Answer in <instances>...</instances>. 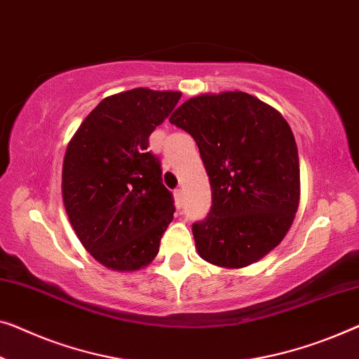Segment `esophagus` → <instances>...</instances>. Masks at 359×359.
<instances>
[{
	"instance_id": "34e87169",
	"label": "esophagus",
	"mask_w": 359,
	"mask_h": 359,
	"mask_svg": "<svg viewBox=\"0 0 359 359\" xmlns=\"http://www.w3.org/2000/svg\"><path fill=\"white\" fill-rule=\"evenodd\" d=\"M173 196H175V204H176V207H180L183 205V201H184V196H183V189H175L173 191Z\"/></svg>"
}]
</instances>
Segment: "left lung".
Instances as JSON below:
<instances>
[{
	"instance_id": "8db88e82",
	"label": "left lung",
	"mask_w": 359,
	"mask_h": 359,
	"mask_svg": "<svg viewBox=\"0 0 359 359\" xmlns=\"http://www.w3.org/2000/svg\"><path fill=\"white\" fill-rule=\"evenodd\" d=\"M170 123L199 147L212 209L192 225L197 254L223 269H243L278 246L298 212L299 158L282 113L241 90L199 93Z\"/></svg>"
}]
</instances>
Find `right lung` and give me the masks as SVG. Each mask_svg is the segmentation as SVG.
Returning a JSON list of instances; mask_svg holds the SVG:
<instances>
[{"instance_id":"add662e5","label":"right lung","mask_w":359,"mask_h":359,"mask_svg":"<svg viewBox=\"0 0 359 359\" xmlns=\"http://www.w3.org/2000/svg\"><path fill=\"white\" fill-rule=\"evenodd\" d=\"M180 98L178 90L147 87L105 97L67 144L61 173L66 214L86 251L107 269L147 267L173 220L171 192L147 147Z\"/></svg>"}]
</instances>
